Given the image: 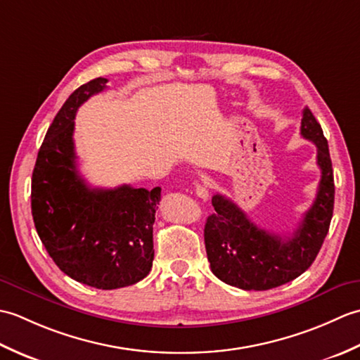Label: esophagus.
I'll return each mask as SVG.
<instances>
[{
  "label": "esophagus",
  "instance_id": "1",
  "mask_svg": "<svg viewBox=\"0 0 360 360\" xmlns=\"http://www.w3.org/2000/svg\"><path fill=\"white\" fill-rule=\"evenodd\" d=\"M195 193L201 198V200H207L209 198V188L204 184H196L195 186Z\"/></svg>",
  "mask_w": 360,
  "mask_h": 360
}]
</instances>
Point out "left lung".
<instances>
[{"mask_svg":"<svg viewBox=\"0 0 360 360\" xmlns=\"http://www.w3.org/2000/svg\"><path fill=\"white\" fill-rule=\"evenodd\" d=\"M300 133L317 147L322 170L311 209L295 232L281 238L259 229L232 200L217 193L215 213L207 218L204 241L210 269L231 286L244 290H267L292 281L314 262L330 229L334 209V176L328 141L311 110H303Z\"/></svg>","mask_w":360,"mask_h":360,"instance_id":"left-lung-1","label":"left lung"}]
</instances>
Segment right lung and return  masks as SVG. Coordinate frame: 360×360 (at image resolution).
Here are the masks:
<instances>
[{
    "mask_svg": "<svg viewBox=\"0 0 360 360\" xmlns=\"http://www.w3.org/2000/svg\"><path fill=\"white\" fill-rule=\"evenodd\" d=\"M98 77L68 97L51 124L32 173L37 233L60 271L97 289H117L148 275L160 187L93 188L77 170L74 119L79 106L106 88Z\"/></svg>",
    "mask_w": 360,
    "mask_h": 360,
    "instance_id": "1",
    "label": "right lung"
}]
</instances>
